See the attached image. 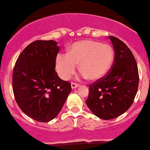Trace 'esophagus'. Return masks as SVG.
I'll list each match as a JSON object with an SVG mask.
<instances>
[{"instance_id": "34e87169", "label": "esophagus", "mask_w": 150, "mask_h": 150, "mask_svg": "<svg viewBox=\"0 0 150 150\" xmlns=\"http://www.w3.org/2000/svg\"><path fill=\"white\" fill-rule=\"evenodd\" d=\"M71 85L72 89H75V88H76V87H79V84H76V83H74V82H71Z\"/></svg>"}]
</instances>
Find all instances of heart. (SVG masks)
<instances>
[{"mask_svg":"<svg viewBox=\"0 0 150 150\" xmlns=\"http://www.w3.org/2000/svg\"><path fill=\"white\" fill-rule=\"evenodd\" d=\"M114 60L115 52L110 45L84 40L72 44L69 54L59 53L56 58V68L60 76L68 79L74 73L76 64L79 63L82 77L96 81L109 73Z\"/></svg>","mask_w":150,"mask_h":150,"instance_id":"heart-1","label":"heart"}]
</instances>
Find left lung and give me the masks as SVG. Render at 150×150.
I'll use <instances>...</instances> for the list:
<instances>
[{
    "label": "left lung",
    "mask_w": 150,
    "mask_h": 150,
    "mask_svg": "<svg viewBox=\"0 0 150 150\" xmlns=\"http://www.w3.org/2000/svg\"><path fill=\"white\" fill-rule=\"evenodd\" d=\"M115 50L112 69L104 77L89 85L87 106L98 117L111 120L130 107L139 87L138 66L133 53L124 42L109 35Z\"/></svg>",
    "instance_id": "left-lung-1"
}]
</instances>
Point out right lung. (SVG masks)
I'll use <instances>...</instances> for the list:
<instances>
[{
	"mask_svg": "<svg viewBox=\"0 0 150 150\" xmlns=\"http://www.w3.org/2000/svg\"><path fill=\"white\" fill-rule=\"evenodd\" d=\"M57 44L52 40L33 41L22 52L13 70L16 101L25 115L38 122L56 117L71 92V83L54 70Z\"/></svg>",
	"mask_w": 150,
	"mask_h": 150,
	"instance_id": "right-lung-1",
	"label": "right lung"
}]
</instances>
